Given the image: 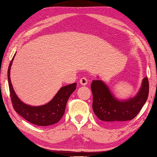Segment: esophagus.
I'll return each mask as SVG.
<instances>
[{"label": "esophagus", "mask_w": 157, "mask_h": 157, "mask_svg": "<svg viewBox=\"0 0 157 157\" xmlns=\"http://www.w3.org/2000/svg\"><path fill=\"white\" fill-rule=\"evenodd\" d=\"M87 82H88V79L86 78H82L79 79V83H80L82 86H85V85H86Z\"/></svg>", "instance_id": "34e87169"}]
</instances>
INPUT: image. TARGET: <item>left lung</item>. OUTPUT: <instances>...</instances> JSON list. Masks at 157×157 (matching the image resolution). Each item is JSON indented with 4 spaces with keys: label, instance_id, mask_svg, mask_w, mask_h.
<instances>
[{
    "label": "left lung",
    "instance_id": "1",
    "mask_svg": "<svg viewBox=\"0 0 157 157\" xmlns=\"http://www.w3.org/2000/svg\"><path fill=\"white\" fill-rule=\"evenodd\" d=\"M91 89L93 109L98 118L105 122H124L135 118L145 105L148 97L149 83L145 77L136 95L125 100L117 98L107 84L99 79L92 81Z\"/></svg>",
    "mask_w": 157,
    "mask_h": 157
}]
</instances>
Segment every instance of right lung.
<instances>
[{
  "label": "right lung",
  "mask_w": 157,
  "mask_h": 157,
  "mask_svg": "<svg viewBox=\"0 0 157 157\" xmlns=\"http://www.w3.org/2000/svg\"><path fill=\"white\" fill-rule=\"evenodd\" d=\"M15 55L10 63L7 71L10 97L14 110L26 121L36 125L48 126L57 123L64 114L66 103L71 94L76 89L77 84L62 86L54 98L44 105L31 106L25 104L16 94L10 79V70Z\"/></svg>",
  "instance_id": "right-lung-1"
}]
</instances>
